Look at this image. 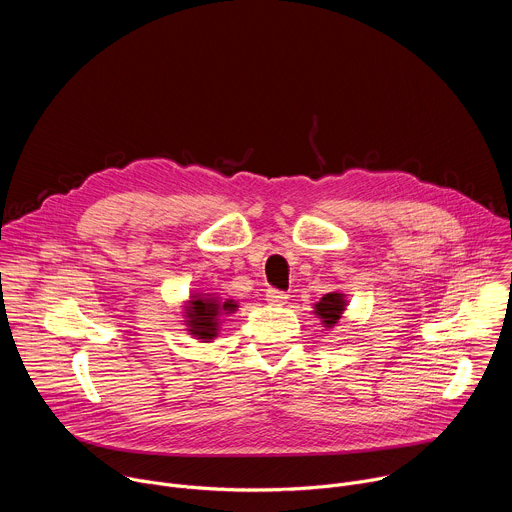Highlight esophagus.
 <instances>
[{
	"mask_svg": "<svg viewBox=\"0 0 512 512\" xmlns=\"http://www.w3.org/2000/svg\"><path fill=\"white\" fill-rule=\"evenodd\" d=\"M265 300L271 304V306H283L287 302V294L277 287H269L265 291Z\"/></svg>",
	"mask_w": 512,
	"mask_h": 512,
	"instance_id": "esophagus-1",
	"label": "esophagus"
}]
</instances>
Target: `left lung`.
Listing matches in <instances>:
<instances>
[{"label": "left lung", "mask_w": 512, "mask_h": 512, "mask_svg": "<svg viewBox=\"0 0 512 512\" xmlns=\"http://www.w3.org/2000/svg\"><path fill=\"white\" fill-rule=\"evenodd\" d=\"M344 296L342 294H326L318 304H316V314L322 318V322L332 328L340 320L344 312Z\"/></svg>", "instance_id": "8db88e82"}]
</instances>
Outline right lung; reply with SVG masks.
Segmentation results:
<instances>
[{
  "label": "right lung",
  "instance_id": "right-lung-1",
  "mask_svg": "<svg viewBox=\"0 0 512 512\" xmlns=\"http://www.w3.org/2000/svg\"><path fill=\"white\" fill-rule=\"evenodd\" d=\"M237 308V304H233V300L227 302H216L212 298H200L194 296L190 306H188V326L190 332L194 336H198L200 340H212L216 336V326H218V316L223 312H233Z\"/></svg>",
  "mask_w": 512,
  "mask_h": 512
}]
</instances>
